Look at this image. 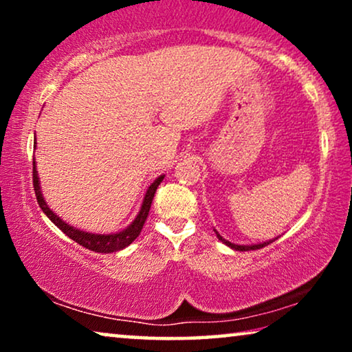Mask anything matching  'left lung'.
I'll use <instances>...</instances> for the list:
<instances>
[{"instance_id": "8db88e82", "label": "left lung", "mask_w": 352, "mask_h": 352, "mask_svg": "<svg viewBox=\"0 0 352 352\" xmlns=\"http://www.w3.org/2000/svg\"><path fill=\"white\" fill-rule=\"evenodd\" d=\"M214 230V234H216V237H218V240L219 242H223L224 245H228L229 248H232V250H235V252H250V250H259V248H263V247H266V245H269V243H272L274 240H277L278 237H276V239H271V240H266V242H259V243H252V245H239V243H232V242H229V240H226L223 235H219V232L216 229H213Z\"/></svg>"}]
</instances>
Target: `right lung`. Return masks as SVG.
Here are the masks:
<instances>
[{"label": "right lung", "instance_id": "1", "mask_svg": "<svg viewBox=\"0 0 352 352\" xmlns=\"http://www.w3.org/2000/svg\"><path fill=\"white\" fill-rule=\"evenodd\" d=\"M33 147L36 148V138H35V142H33ZM163 177H165V175L158 176L157 179L147 187L146 194H144L141 208H139L136 218L133 219L131 224L126 226V228L122 230H118V232L94 234V232H86V230L76 229L75 226L65 223V221L62 219L59 214H56L54 211L50 208V205L46 204L45 197H43L41 186H40V176H38V171H36V162H35V158H33V187H35V195H36L38 205H40L43 213H45L47 218L51 219V223H54L57 228H59L62 232L67 235V237L75 240V242L80 243L81 247L88 248V250H91V252H98V253L120 252V250L126 248L129 243H133L134 240L139 237V234H141V230L144 228V223H146V219L148 216V210H151L153 195H155L157 187L160 186Z\"/></svg>", "mask_w": 352, "mask_h": 352}]
</instances>
